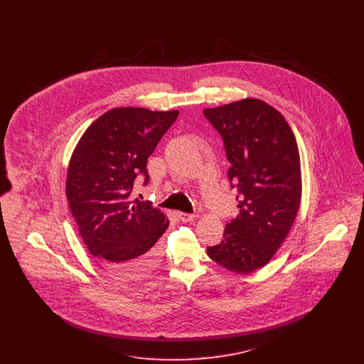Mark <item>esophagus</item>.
<instances>
[{
	"label": "esophagus",
	"mask_w": 364,
	"mask_h": 364,
	"mask_svg": "<svg viewBox=\"0 0 364 364\" xmlns=\"http://www.w3.org/2000/svg\"><path fill=\"white\" fill-rule=\"evenodd\" d=\"M177 217H178L183 223H191V221H193V220L196 218L195 214H187V213H181V211L177 213Z\"/></svg>",
	"instance_id": "obj_1"
}]
</instances>
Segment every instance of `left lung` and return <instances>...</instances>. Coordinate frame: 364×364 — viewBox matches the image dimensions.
<instances>
[{"instance_id":"1","label":"left lung","mask_w":364,"mask_h":364,"mask_svg":"<svg viewBox=\"0 0 364 364\" xmlns=\"http://www.w3.org/2000/svg\"><path fill=\"white\" fill-rule=\"evenodd\" d=\"M224 139L239 215L208 255L237 274L263 267L288 236L300 208L301 171L294 132L273 106L255 98L205 109Z\"/></svg>"}]
</instances>
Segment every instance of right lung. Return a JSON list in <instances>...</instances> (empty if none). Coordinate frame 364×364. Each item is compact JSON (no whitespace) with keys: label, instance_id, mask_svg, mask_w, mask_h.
<instances>
[{"label":"right lung","instance_id":"1","mask_svg":"<svg viewBox=\"0 0 364 364\" xmlns=\"http://www.w3.org/2000/svg\"><path fill=\"white\" fill-rule=\"evenodd\" d=\"M178 112L117 107L86 129L70 156L67 199L88 251L116 277L138 279L159 259L158 239L169 225L151 202L134 199L139 174Z\"/></svg>","mask_w":364,"mask_h":364}]
</instances>
